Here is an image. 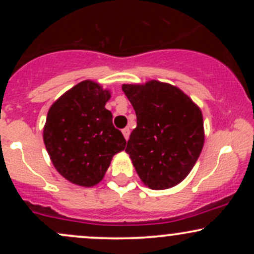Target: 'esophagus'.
I'll return each instance as SVG.
<instances>
[{
	"label": "esophagus",
	"mask_w": 254,
	"mask_h": 254,
	"mask_svg": "<svg viewBox=\"0 0 254 254\" xmlns=\"http://www.w3.org/2000/svg\"><path fill=\"white\" fill-rule=\"evenodd\" d=\"M122 132H123L125 139L129 138V135H130V129H129V127H124V129L122 130Z\"/></svg>",
	"instance_id": "esophagus-1"
}]
</instances>
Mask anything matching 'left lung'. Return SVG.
Instances as JSON below:
<instances>
[{"label": "left lung", "mask_w": 254, "mask_h": 254, "mask_svg": "<svg viewBox=\"0 0 254 254\" xmlns=\"http://www.w3.org/2000/svg\"><path fill=\"white\" fill-rule=\"evenodd\" d=\"M122 89L137 117L125 149L137 174L151 190L173 188L188 177L202 151L199 107L179 88L155 80Z\"/></svg>", "instance_id": "8db88e82"}]
</instances>
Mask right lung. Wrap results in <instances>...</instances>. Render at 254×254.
Returning <instances> with one entry per match:
<instances>
[{
  "mask_svg": "<svg viewBox=\"0 0 254 254\" xmlns=\"http://www.w3.org/2000/svg\"><path fill=\"white\" fill-rule=\"evenodd\" d=\"M111 94L82 81L52 104L44 127V143L61 176L80 186L101 182L115 154L125 149L121 130L105 109Z\"/></svg>",
  "mask_w": 254,
  "mask_h": 254,
  "instance_id": "1",
  "label": "right lung"
}]
</instances>
